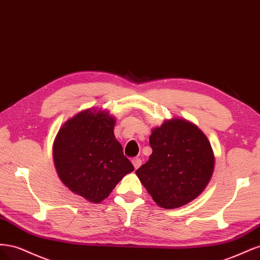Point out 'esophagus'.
<instances>
[{"mask_svg": "<svg viewBox=\"0 0 260 260\" xmlns=\"http://www.w3.org/2000/svg\"><path fill=\"white\" fill-rule=\"evenodd\" d=\"M132 164H133V166H135V168L136 169H138L140 166H141V164H142V160H141L139 157H135V158H132Z\"/></svg>", "mask_w": 260, "mask_h": 260, "instance_id": "esophagus-1", "label": "esophagus"}]
</instances>
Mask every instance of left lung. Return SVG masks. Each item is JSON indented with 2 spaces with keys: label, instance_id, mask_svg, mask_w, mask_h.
<instances>
[{
  "label": "left lung",
  "instance_id": "left-lung-1",
  "mask_svg": "<svg viewBox=\"0 0 260 260\" xmlns=\"http://www.w3.org/2000/svg\"><path fill=\"white\" fill-rule=\"evenodd\" d=\"M153 153L136 174L157 205L172 209L204 191L215 167L207 137L194 123L172 118L152 130Z\"/></svg>",
  "mask_w": 260,
  "mask_h": 260
}]
</instances>
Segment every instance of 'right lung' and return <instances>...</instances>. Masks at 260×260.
<instances>
[{
    "label": "right lung",
    "instance_id": "1",
    "mask_svg": "<svg viewBox=\"0 0 260 260\" xmlns=\"http://www.w3.org/2000/svg\"><path fill=\"white\" fill-rule=\"evenodd\" d=\"M115 121L108 112L85 109L62 124L54 141V165L61 182L94 204L135 170L115 138Z\"/></svg>",
    "mask_w": 260,
    "mask_h": 260
}]
</instances>
